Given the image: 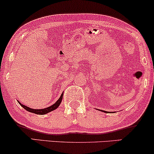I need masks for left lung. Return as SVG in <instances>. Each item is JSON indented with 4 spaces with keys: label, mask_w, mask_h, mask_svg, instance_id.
I'll use <instances>...</instances> for the list:
<instances>
[{
    "label": "left lung",
    "mask_w": 154,
    "mask_h": 154,
    "mask_svg": "<svg viewBox=\"0 0 154 154\" xmlns=\"http://www.w3.org/2000/svg\"><path fill=\"white\" fill-rule=\"evenodd\" d=\"M104 111V112H106V111Z\"/></svg>",
    "instance_id": "8db88e82"
}]
</instances>
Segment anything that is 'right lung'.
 <instances>
[{
  "mask_svg": "<svg viewBox=\"0 0 154 154\" xmlns=\"http://www.w3.org/2000/svg\"><path fill=\"white\" fill-rule=\"evenodd\" d=\"M62 98H63V93H62V94L61 95V96H60L59 100H58L54 104H53V105L51 106L45 108V109H31V108H29V107L26 106L22 105V104L21 103H19V101L18 102H19V103L20 104V105L22 106L24 108V109H26V111H29V112H32V113H34V114H40V115H43V114H47V113L50 112V111H54L56 109H57V108L59 107V106L60 105V103H61Z\"/></svg>",
  "mask_w": 154,
  "mask_h": 154,
  "instance_id": "obj_1",
  "label": "right lung"
}]
</instances>
